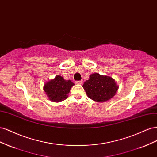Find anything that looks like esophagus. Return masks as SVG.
I'll return each mask as SVG.
<instances>
[{
  "label": "esophagus",
  "mask_w": 157,
  "mask_h": 157,
  "mask_svg": "<svg viewBox=\"0 0 157 157\" xmlns=\"http://www.w3.org/2000/svg\"><path fill=\"white\" fill-rule=\"evenodd\" d=\"M82 82V80H78V81H75V83L77 84H81Z\"/></svg>",
  "instance_id": "esophagus-1"
}]
</instances>
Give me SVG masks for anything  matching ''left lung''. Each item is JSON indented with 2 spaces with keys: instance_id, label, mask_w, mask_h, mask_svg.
<instances>
[{
  "instance_id": "obj_1",
  "label": "left lung",
  "mask_w": 157,
  "mask_h": 157,
  "mask_svg": "<svg viewBox=\"0 0 157 157\" xmlns=\"http://www.w3.org/2000/svg\"><path fill=\"white\" fill-rule=\"evenodd\" d=\"M87 96L96 102H105L115 96L118 86L113 78L97 73L90 75L83 86Z\"/></svg>"
}]
</instances>
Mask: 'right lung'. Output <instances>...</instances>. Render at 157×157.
I'll return each instance as SVG.
<instances>
[{
  "instance_id": "obj_1",
  "label": "right lung",
  "mask_w": 157,
  "mask_h": 157,
  "mask_svg": "<svg viewBox=\"0 0 157 157\" xmlns=\"http://www.w3.org/2000/svg\"><path fill=\"white\" fill-rule=\"evenodd\" d=\"M74 85L70 80H66L61 76L56 75L54 79L44 84V90L51 101L60 102L67 98L70 90Z\"/></svg>"
}]
</instances>
